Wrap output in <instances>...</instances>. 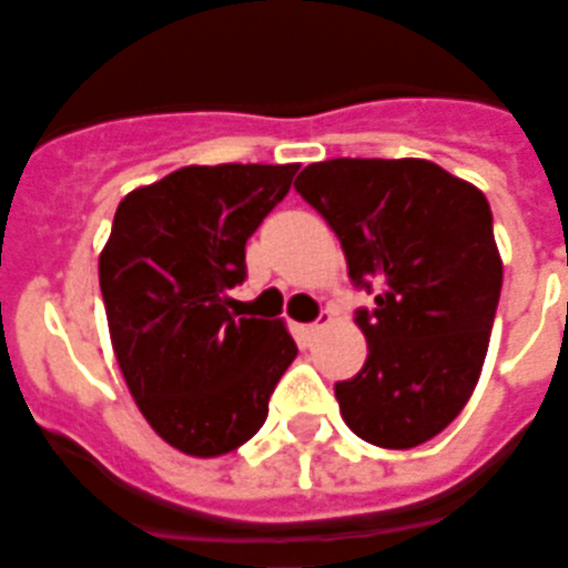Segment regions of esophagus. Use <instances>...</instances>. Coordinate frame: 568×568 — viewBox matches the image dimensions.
I'll list each match as a JSON object with an SVG mask.
<instances>
[{"instance_id": "obj_1", "label": "esophagus", "mask_w": 568, "mask_h": 568, "mask_svg": "<svg viewBox=\"0 0 568 568\" xmlns=\"http://www.w3.org/2000/svg\"><path fill=\"white\" fill-rule=\"evenodd\" d=\"M328 322H332V313H320V320L310 322V325H301V334H304V341H313V337H320L325 328H328Z\"/></svg>"}]
</instances>
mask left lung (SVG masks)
I'll return each instance as SVG.
<instances>
[{"instance_id":"obj_1","label":"left lung","mask_w":568,"mask_h":568,"mask_svg":"<svg viewBox=\"0 0 568 568\" xmlns=\"http://www.w3.org/2000/svg\"><path fill=\"white\" fill-rule=\"evenodd\" d=\"M297 194L341 240L368 358L334 383L358 438L407 450L459 417L487 356L501 261L487 197L438 163L334 158L297 175Z\"/></svg>"}]
</instances>
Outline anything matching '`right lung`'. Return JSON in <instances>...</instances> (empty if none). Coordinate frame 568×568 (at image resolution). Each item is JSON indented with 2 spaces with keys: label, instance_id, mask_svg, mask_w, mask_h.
Here are the masks:
<instances>
[{
  "label": "right lung",
  "instance_id": "obj_1",
  "mask_svg": "<svg viewBox=\"0 0 568 568\" xmlns=\"http://www.w3.org/2000/svg\"><path fill=\"white\" fill-rule=\"evenodd\" d=\"M297 163L182 166L118 203L100 255L109 334L142 417L187 456H222L267 419L297 356L280 320L240 316L246 240Z\"/></svg>",
  "mask_w": 568,
  "mask_h": 568
}]
</instances>
